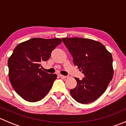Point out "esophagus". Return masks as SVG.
I'll list each match as a JSON object with an SVG mask.
<instances>
[{"label":"esophagus","mask_w":126,"mask_h":126,"mask_svg":"<svg viewBox=\"0 0 126 126\" xmlns=\"http://www.w3.org/2000/svg\"><path fill=\"white\" fill-rule=\"evenodd\" d=\"M59 76L60 77H62V78H63V79H65L66 77V76H63V75H62V74H59Z\"/></svg>","instance_id":"esophagus-1"}]
</instances>
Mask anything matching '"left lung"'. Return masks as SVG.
I'll use <instances>...</instances> for the list:
<instances>
[{
	"instance_id": "1",
	"label": "left lung",
	"mask_w": 126,
	"mask_h": 126,
	"mask_svg": "<svg viewBox=\"0 0 126 126\" xmlns=\"http://www.w3.org/2000/svg\"><path fill=\"white\" fill-rule=\"evenodd\" d=\"M63 43L82 71V80L75 77L77 86L70 90L72 97L81 104L96 101L105 92L113 76L111 54L101 43L82 38H63Z\"/></svg>"
}]
</instances>
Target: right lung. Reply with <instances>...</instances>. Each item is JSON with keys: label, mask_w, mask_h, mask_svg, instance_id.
Instances as JSON below:
<instances>
[{"label": "right lung", "mask_w": 126, "mask_h": 126, "mask_svg": "<svg viewBox=\"0 0 126 126\" xmlns=\"http://www.w3.org/2000/svg\"><path fill=\"white\" fill-rule=\"evenodd\" d=\"M61 43L60 38H35L15 48L8 58V76L14 90L24 100L37 102L50 91L57 75L44 72L40 67Z\"/></svg>", "instance_id": "obj_1"}]
</instances>
